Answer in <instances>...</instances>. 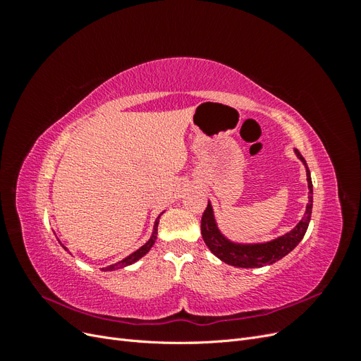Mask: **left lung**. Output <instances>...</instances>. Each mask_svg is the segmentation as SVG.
Listing matches in <instances>:
<instances>
[{"label": "left lung", "instance_id": "left-lung-1", "mask_svg": "<svg viewBox=\"0 0 361 361\" xmlns=\"http://www.w3.org/2000/svg\"><path fill=\"white\" fill-rule=\"evenodd\" d=\"M295 155H297V158L304 164L305 174H307L309 203L305 206V212L300 223L288 233L281 235L276 239H271V241L267 243H233L231 239H227L221 233L220 228H218L212 204L211 202H207V206L202 216V236L207 248H209L218 259L223 260L224 264L236 268H262L283 259L301 243V239L304 238L305 232H307L312 216L313 185L305 159L297 149H295Z\"/></svg>", "mask_w": 361, "mask_h": 361}]
</instances>
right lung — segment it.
<instances>
[{
  "instance_id": "obj_1",
  "label": "right lung",
  "mask_w": 361,
  "mask_h": 361,
  "mask_svg": "<svg viewBox=\"0 0 361 361\" xmlns=\"http://www.w3.org/2000/svg\"><path fill=\"white\" fill-rule=\"evenodd\" d=\"M164 212H161L159 215H158V218L155 220V224H154V232H152V236L149 238V241L145 244V245H141L137 251H134L133 255H129V256H126L125 259H122V260H118V262H116V264H113V265H108V267H105V268H102L104 271H116V269H122V268H125V267H128V265H133L134 262H137L138 259H141L145 255H147L149 253V250L152 248V245L155 244V241H157V235H158V223H159V216L162 215ZM60 243V241H59ZM61 244V243H60ZM61 247L64 248V250H68L66 247H64L63 244H61Z\"/></svg>"
}]
</instances>
